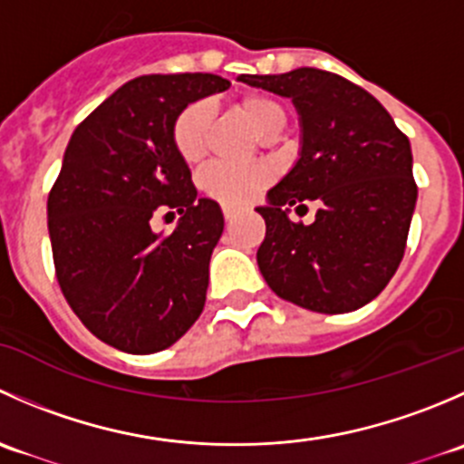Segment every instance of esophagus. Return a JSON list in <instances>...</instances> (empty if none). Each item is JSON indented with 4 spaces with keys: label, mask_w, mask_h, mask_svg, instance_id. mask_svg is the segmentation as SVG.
<instances>
[{
    "label": "esophagus",
    "mask_w": 464,
    "mask_h": 464,
    "mask_svg": "<svg viewBox=\"0 0 464 464\" xmlns=\"http://www.w3.org/2000/svg\"><path fill=\"white\" fill-rule=\"evenodd\" d=\"M233 218H236V213H233L231 208H224V219H227V224H231Z\"/></svg>",
    "instance_id": "1"
}]
</instances>
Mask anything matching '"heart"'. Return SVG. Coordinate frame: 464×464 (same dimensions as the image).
Returning a JSON list of instances; mask_svg holds the SVG:
<instances>
[{"label":"heart","mask_w":464,"mask_h":464,"mask_svg":"<svg viewBox=\"0 0 464 464\" xmlns=\"http://www.w3.org/2000/svg\"><path fill=\"white\" fill-rule=\"evenodd\" d=\"M237 111L262 139H274L287 123L283 105L265 93H246L237 101ZM210 110L204 101L190 102L177 114L172 123V148L188 166H198L208 152ZM269 181L262 166H227L213 163L199 172V190L224 208L240 210L260 195Z\"/></svg>","instance_id":"heart-1"}]
</instances>
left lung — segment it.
I'll return each instance as SVG.
<instances>
[{
  "label": "left lung",
  "instance_id": "left-lung-1",
  "mask_svg": "<svg viewBox=\"0 0 464 464\" xmlns=\"http://www.w3.org/2000/svg\"><path fill=\"white\" fill-rule=\"evenodd\" d=\"M242 82L292 98L301 116L296 166L256 208L266 233L258 266L285 301L321 314H343L382 294L404 258L418 199L409 137L366 89L314 67ZM307 201L312 225L292 223Z\"/></svg>",
  "mask_w": 464,
  "mask_h": 464
}]
</instances>
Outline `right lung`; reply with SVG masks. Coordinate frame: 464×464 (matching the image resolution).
I'll use <instances>...</instances> for the list:
<instances>
[{
    "mask_svg": "<svg viewBox=\"0 0 464 464\" xmlns=\"http://www.w3.org/2000/svg\"><path fill=\"white\" fill-rule=\"evenodd\" d=\"M213 73H152L116 89L73 130L46 202L55 278L92 334L132 354L166 350L199 319L224 231L172 148L188 102L224 92ZM182 215L172 234L149 219Z\"/></svg>",
    "mask_w": 464,
    "mask_h": 464,
    "instance_id": "right-lung-1",
    "label": "right lung"
}]
</instances>
